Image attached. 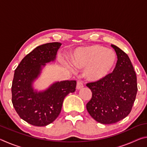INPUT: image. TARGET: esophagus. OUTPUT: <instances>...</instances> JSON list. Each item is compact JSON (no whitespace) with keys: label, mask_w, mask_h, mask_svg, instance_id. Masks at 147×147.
<instances>
[{"label":"esophagus","mask_w":147,"mask_h":147,"mask_svg":"<svg viewBox=\"0 0 147 147\" xmlns=\"http://www.w3.org/2000/svg\"><path fill=\"white\" fill-rule=\"evenodd\" d=\"M83 87H84V84H83L82 81L78 80V82H77V84H76V89H80L82 88Z\"/></svg>","instance_id":"34e87169"}]
</instances>
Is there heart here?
I'll return each mask as SVG.
<instances>
[{
	"instance_id": "obj_1",
	"label": "heart",
	"mask_w": 147,
	"mask_h": 147,
	"mask_svg": "<svg viewBox=\"0 0 147 147\" xmlns=\"http://www.w3.org/2000/svg\"><path fill=\"white\" fill-rule=\"evenodd\" d=\"M73 62L77 68L86 69L85 74L88 80L96 82L109 73L115 64L116 55L111 50L94 45L77 49Z\"/></svg>"
}]
</instances>
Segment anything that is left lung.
Listing matches in <instances>:
<instances>
[{"label": "left lung", "mask_w": 147, "mask_h": 147, "mask_svg": "<svg viewBox=\"0 0 147 147\" xmlns=\"http://www.w3.org/2000/svg\"><path fill=\"white\" fill-rule=\"evenodd\" d=\"M111 47L117 56L115 69L100 80L86 84L92 97L86 108L98 123H117L130 113L135 102L138 84L136 74L128 56L114 45Z\"/></svg>", "instance_id": "1"}]
</instances>
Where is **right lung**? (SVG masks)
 Here are the masks:
<instances>
[{"mask_svg": "<svg viewBox=\"0 0 147 147\" xmlns=\"http://www.w3.org/2000/svg\"><path fill=\"white\" fill-rule=\"evenodd\" d=\"M61 43H46L37 47L24 57L15 70L11 86V101L20 117L34 126L51 124L61 112L65 96L76 90V81L65 80L53 84L43 92L34 91L32 82L42 67L56 59Z\"/></svg>", "mask_w": 147, "mask_h": 147, "instance_id": "right-lung-1", "label": "right lung"}]
</instances>
